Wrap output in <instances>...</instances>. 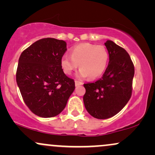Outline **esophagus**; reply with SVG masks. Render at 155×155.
<instances>
[{
	"label": "esophagus",
	"mask_w": 155,
	"mask_h": 155,
	"mask_svg": "<svg viewBox=\"0 0 155 155\" xmlns=\"http://www.w3.org/2000/svg\"><path fill=\"white\" fill-rule=\"evenodd\" d=\"M81 84H83V83L81 82V81H77V80H76L75 81L76 86H79V85H81Z\"/></svg>",
	"instance_id": "obj_1"
}]
</instances>
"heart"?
Masks as SVG:
<instances>
[{
	"label": "heart",
	"mask_w": 155,
	"mask_h": 155,
	"mask_svg": "<svg viewBox=\"0 0 155 155\" xmlns=\"http://www.w3.org/2000/svg\"><path fill=\"white\" fill-rule=\"evenodd\" d=\"M108 60L109 54L104 46L84 43L73 47L71 56H63L60 64L65 74H71L79 65V77L95 79L105 72Z\"/></svg>",
	"instance_id": "heart-1"
}]
</instances>
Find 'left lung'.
I'll use <instances>...</instances> for the list:
<instances>
[{"label": "left lung", "instance_id": "left-lung-1", "mask_svg": "<svg viewBox=\"0 0 155 155\" xmlns=\"http://www.w3.org/2000/svg\"><path fill=\"white\" fill-rule=\"evenodd\" d=\"M109 54L107 68L100 79L84 84L87 111L99 120L114 117L127 104L133 90L134 65L128 53L112 41L105 43Z\"/></svg>", "mask_w": 155, "mask_h": 155}]
</instances>
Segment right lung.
Segmentation results:
<instances>
[{
	"instance_id": "obj_1",
	"label": "right lung",
	"mask_w": 155,
	"mask_h": 155,
	"mask_svg": "<svg viewBox=\"0 0 155 155\" xmlns=\"http://www.w3.org/2000/svg\"><path fill=\"white\" fill-rule=\"evenodd\" d=\"M66 43L42 38L25 49L19 58L16 79L25 104L37 116L53 117L63 111L75 89L74 80L62 69Z\"/></svg>"
}]
</instances>
